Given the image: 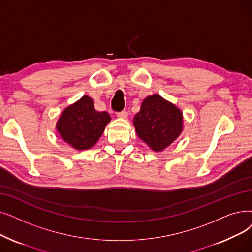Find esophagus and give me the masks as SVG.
<instances>
[{"mask_svg":"<svg viewBox=\"0 0 252 252\" xmlns=\"http://www.w3.org/2000/svg\"><path fill=\"white\" fill-rule=\"evenodd\" d=\"M127 115H128V113H127L126 111H122V112H118V113H117V117L124 118V119L127 118Z\"/></svg>","mask_w":252,"mask_h":252,"instance_id":"1","label":"esophagus"}]
</instances>
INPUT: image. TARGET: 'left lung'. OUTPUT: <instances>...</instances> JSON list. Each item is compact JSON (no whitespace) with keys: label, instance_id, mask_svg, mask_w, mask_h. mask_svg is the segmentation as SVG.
Here are the masks:
<instances>
[{"label":"left lung","instance_id":"left-lung-1","mask_svg":"<svg viewBox=\"0 0 252 252\" xmlns=\"http://www.w3.org/2000/svg\"><path fill=\"white\" fill-rule=\"evenodd\" d=\"M133 124L139 138L153 151L160 152L181 135L183 114L176 105L155 94L142 102Z\"/></svg>","mask_w":252,"mask_h":252}]
</instances>
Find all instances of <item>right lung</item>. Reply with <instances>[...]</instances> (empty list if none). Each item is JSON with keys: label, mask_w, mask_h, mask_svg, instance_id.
I'll use <instances>...</instances> for the list:
<instances>
[{"label": "right lung", "mask_w": 252, "mask_h": 252, "mask_svg": "<svg viewBox=\"0 0 252 252\" xmlns=\"http://www.w3.org/2000/svg\"><path fill=\"white\" fill-rule=\"evenodd\" d=\"M110 120L107 112L95 110L91 96L83 95L63 109L56 127L65 143L74 149L86 150L99 141Z\"/></svg>", "instance_id": "obj_1"}]
</instances>
